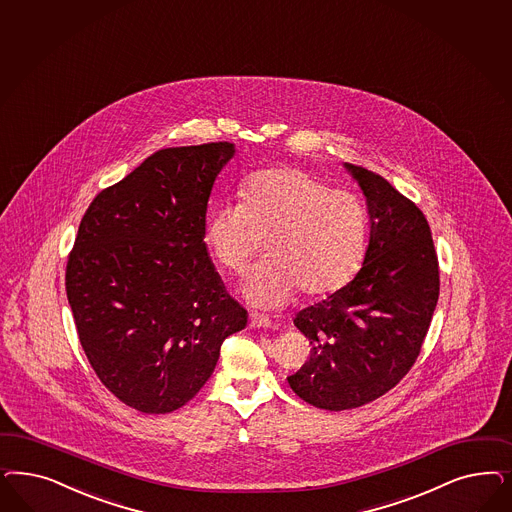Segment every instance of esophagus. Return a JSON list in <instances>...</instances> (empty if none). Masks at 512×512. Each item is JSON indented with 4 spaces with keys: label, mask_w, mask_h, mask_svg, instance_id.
Instances as JSON below:
<instances>
[{
    "label": "esophagus",
    "mask_w": 512,
    "mask_h": 512,
    "mask_svg": "<svg viewBox=\"0 0 512 512\" xmlns=\"http://www.w3.org/2000/svg\"><path fill=\"white\" fill-rule=\"evenodd\" d=\"M248 322H250V328H269L271 326V318L264 313H250V318H248Z\"/></svg>",
    "instance_id": "1"
}]
</instances>
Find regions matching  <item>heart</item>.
Returning a JSON list of instances; mask_svg holds the SVG:
<instances>
[{"label":"heart","instance_id":"obj_1","mask_svg":"<svg viewBox=\"0 0 512 512\" xmlns=\"http://www.w3.org/2000/svg\"><path fill=\"white\" fill-rule=\"evenodd\" d=\"M243 203H216L205 218V241L216 262L245 273L265 243L267 260L247 282V296L275 305L299 290L320 297L341 290L360 269L367 216L352 192L299 167L248 175Z\"/></svg>","mask_w":512,"mask_h":512}]
</instances>
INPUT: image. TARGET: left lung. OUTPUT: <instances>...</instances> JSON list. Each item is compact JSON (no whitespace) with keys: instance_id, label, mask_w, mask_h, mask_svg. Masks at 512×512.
<instances>
[{"instance_id":"obj_1","label":"left lung","mask_w":512,"mask_h":512,"mask_svg":"<svg viewBox=\"0 0 512 512\" xmlns=\"http://www.w3.org/2000/svg\"><path fill=\"white\" fill-rule=\"evenodd\" d=\"M367 199L369 247L358 275L296 314L309 362L288 377L309 405L347 411L384 396L413 367L439 299V260L424 213L377 173L345 164Z\"/></svg>"}]
</instances>
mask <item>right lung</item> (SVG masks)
Listing matches in <instances>:
<instances>
[{"mask_svg":"<svg viewBox=\"0 0 512 512\" xmlns=\"http://www.w3.org/2000/svg\"><path fill=\"white\" fill-rule=\"evenodd\" d=\"M233 145L162 149L101 190L67 256L79 341L101 384L147 414L177 411L247 326L205 247V215Z\"/></svg>","mask_w":512,"mask_h":512,"instance_id":"obj_1","label":"right lung"}]
</instances>
